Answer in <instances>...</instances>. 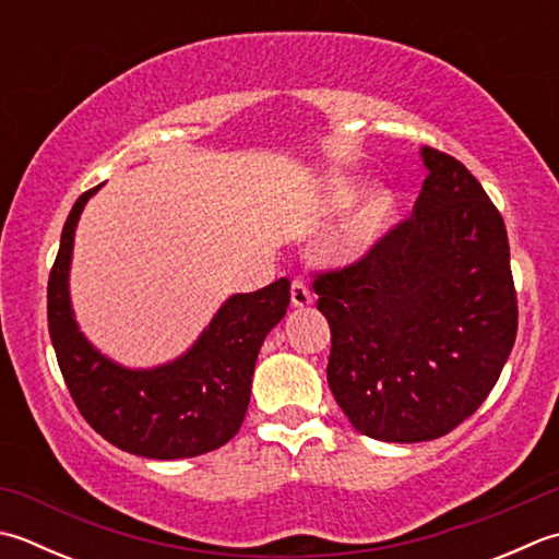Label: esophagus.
<instances>
[{
  "mask_svg": "<svg viewBox=\"0 0 559 559\" xmlns=\"http://www.w3.org/2000/svg\"><path fill=\"white\" fill-rule=\"evenodd\" d=\"M290 300H293V308H308L312 302V290L308 288V283L295 278L290 286Z\"/></svg>",
  "mask_w": 559,
  "mask_h": 559,
  "instance_id": "1",
  "label": "esophagus"
}]
</instances>
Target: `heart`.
<instances>
[{
	"mask_svg": "<svg viewBox=\"0 0 559 559\" xmlns=\"http://www.w3.org/2000/svg\"><path fill=\"white\" fill-rule=\"evenodd\" d=\"M354 199H356V186L352 181H336L332 186L334 205L344 207ZM395 205H397L395 195H392V191L388 189H378L373 195H370L346 233V239H344L346 257H360L388 233V227L392 225V217H395Z\"/></svg>",
	"mask_w": 559,
	"mask_h": 559,
	"instance_id": "b5f03b06",
	"label": "heart"
}]
</instances>
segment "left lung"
I'll use <instances>...</instances> for the list:
<instances>
[{"label":"left lung","mask_w":559,"mask_h":559,"mask_svg":"<svg viewBox=\"0 0 559 559\" xmlns=\"http://www.w3.org/2000/svg\"><path fill=\"white\" fill-rule=\"evenodd\" d=\"M421 159L412 217L312 283L332 395L356 431L390 443L441 439L475 414L519 330L504 217L465 164L433 147Z\"/></svg>","instance_id":"1"}]
</instances>
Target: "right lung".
<instances>
[{
	"label": "right lung",
	"mask_w": 559,
	"mask_h": 559,
	"mask_svg": "<svg viewBox=\"0 0 559 559\" xmlns=\"http://www.w3.org/2000/svg\"><path fill=\"white\" fill-rule=\"evenodd\" d=\"M98 189L72 205L48 281V330L64 385L86 424L120 451L155 461L215 451L245 421L259 348L286 314L290 281L227 298L199 342L169 364L123 368L86 342L70 302L74 229Z\"/></svg>",
	"instance_id": "right-lung-1"
}]
</instances>
